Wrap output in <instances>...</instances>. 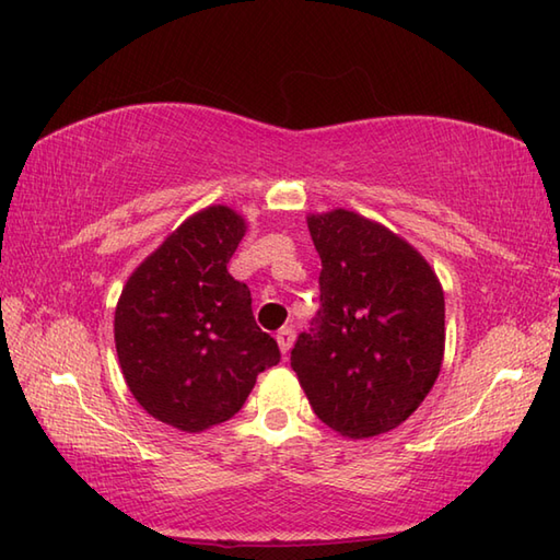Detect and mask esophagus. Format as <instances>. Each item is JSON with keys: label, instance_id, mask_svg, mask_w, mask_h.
Returning a JSON list of instances; mask_svg holds the SVG:
<instances>
[{"label": "esophagus", "instance_id": "esophagus-1", "mask_svg": "<svg viewBox=\"0 0 560 560\" xmlns=\"http://www.w3.org/2000/svg\"><path fill=\"white\" fill-rule=\"evenodd\" d=\"M293 339H295L293 327H281V329L277 331V343H279V351H281L283 355H287V353L291 351Z\"/></svg>", "mask_w": 560, "mask_h": 560}]
</instances>
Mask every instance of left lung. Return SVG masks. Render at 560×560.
I'll use <instances>...</instances> for the list:
<instances>
[{"mask_svg":"<svg viewBox=\"0 0 560 560\" xmlns=\"http://www.w3.org/2000/svg\"><path fill=\"white\" fill-rule=\"evenodd\" d=\"M323 307L291 351L317 419L347 438L395 431L433 389L445 353V293L387 225L349 209L311 213Z\"/></svg>","mask_w":560,"mask_h":560,"instance_id":"8db88e82","label":"left lung"}]
</instances>
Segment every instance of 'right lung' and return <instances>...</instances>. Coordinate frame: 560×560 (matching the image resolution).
Masks as SVG:
<instances>
[{
  "label": "right lung",
  "mask_w": 560,
  "mask_h": 560,
  "mask_svg": "<svg viewBox=\"0 0 560 560\" xmlns=\"http://www.w3.org/2000/svg\"><path fill=\"white\" fill-rule=\"evenodd\" d=\"M247 223L211 205L185 219L129 273L115 307V349L141 409L177 431L233 419L257 375L277 365V341L253 317L229 259Z\"/></svg>",
  "instance_id": "add662e5"
}]
</instances>
